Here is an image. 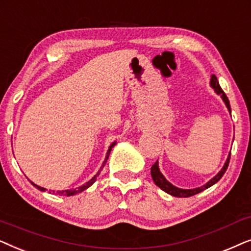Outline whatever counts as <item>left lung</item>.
Returning a JSON list of instances; mask_svg holds the SVG:
<instances>
[{
  "label": "left lung",
  "instance_id": "8db88e82",
  "mask_svg": "<svg viewBox=\"0 0 251 251\" xmlns=\"http://www.w3.org/2000/svg\"><path fill=\"white\" fill-rule=\"evenodd\" d=\"M210 87L213 88V91H215L217 95H220V98H222L224 103H225L227 110H228V112L230 113V105H229L228 99H227V96L225 93H224L223 89L220 88L219 82H218V80H217V76L215 75H212L211 79H210ZM229 158H230V152L228 153V156H227V159H226L225 164H224V166L222 168V170H220V171L217 173L213 178L210 179L208 182L204 183V185L201 187H196V188L183 189V188H179V187L172 185V183L170 182L164 176H163V173L160 172L159 166H158V160H157L155 164L151 166V178L156 186H158L160 189L164 190L165 193L170 194V195L176 196V198H189V196H193V195H195V194L201 193L204 189L209 188V187H211L212 185H215L216 182H218L220 178L224 176V173L226 172L227 166H228V163H229Z\"/></svg>",
  "mask_w": 251,
  "mask_h": 251
}]
</instances>
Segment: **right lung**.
<instances>
[{
    "mask_svg": "<svg viewBox=\"0 0 251 251\" xmlns=\"http://www.w3.org/2000/svg\"><path fill=\"white\" fill-rule=\"evenodd\" d=\"M117 145V142L116 141H113L111 145H110V147H109V149H108V151H106V155H105V158H104V162L102 163V165H101V168H100V170L98 171V173H96V175L93 176V178L91 179V180H88V181H87L85 185H82V186H80V187H78V188H75V189H66V190H57V192H55V190H51V192H50L49 190V193H52V194H55V195H62V196H72V195H75V194H78V193H81V192H83V190H86L87 188H89V187H91L93 183H94L95 181H96V178H98L99 176V175L100 173H101V171H102V169H103V166L105 165V163H106V160H108V158H109V155H110V152H111V150H112V148L113 147H115ZM31 183L34 187H36V188H38L39 190H41V192H46V188H43V187H40V186H38V185H35L34 182L33 181H31Z\"/></svg>",
    "mask_w": 251,
    "mask_h": 251,
    "instance_id": "1",
    "label": "right lung"
}]
</instances>
